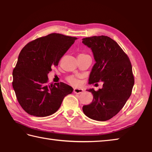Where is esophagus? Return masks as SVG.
<instances>
[{"label":"esophagus","instance_id":"1","mask_svg":"<svg viewBox=\"0 0 152 152\" xmlns=\"http://www.w3.org/2000/svg\"><path fill=\"white\" fill-rule=\"evenodd\" d=\"M83 89H82V88H75L73 89V93H77V94H79V93H81L83 92Z\"/></svg>","mask_w":152,"mask_h":152}]
</instances>
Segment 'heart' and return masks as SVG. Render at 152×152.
Returning <instances> with one entry per match:
<instances>
[{
	"mask_svg": "<svg viewBox=\"0 0 152 152\" xmlns=\"http://www.w3.org/2000/svg\"><path fill=\"white\" fill-rule=\"evenodd\" d=\"M81 54H84V53H81ZM67 81L69 83H70L71 84L73 85L77 86L80 84V81L78 79H77L76 77H69L67 78Z\"/></svg>",
	"mask_w": 152,
	"mask_h": 152,
	"instance_id": "heart-1",
	"label": "heart"
}]
</instances>
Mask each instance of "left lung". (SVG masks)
Returning a JSON list of instances; mask_svg holds the SVG:
<instances>
[{"label":"left lung","instance_id":"8db88e82","mask_svg":"<svg viewBox=\"0 0 152 152\" xmlns=\"http://www.w3.org/2000/svg\"><path fill=\"white\" fill-rule=\"evenodd\" d=\"M82 42L92 50L96 61L88 83L103 82L102 88L88 90L93 100L83 107V111L91 119L108 121L119 113L132 94L134 77L131 62L121 46L109 37H88L83 38Z\"/></svg>","mask_w":152,"mask_h":152}]
</instances>
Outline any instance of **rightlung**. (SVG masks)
I'll return each mask as SVG.
<instances>
[{
  "label": "right lung",
  "mask_w": 152,
  "mask_h": 152,
  "mask_svg": "<svg viewBox=\"0 0 152 152\" xmlns=\"http://www.w3.org/2000/svg\"><path fill=\"white\" fill-rule=\"evenodd\" d=\"M75 37L52 33L30 42L22 48L14 68L12 87L22 108L38 117L55 113L64 97L73 92L69 85L49 83L48 73L58 66Z\"/></svg>",
  "instance_id": "add662e5"
}]
</instances>
